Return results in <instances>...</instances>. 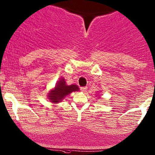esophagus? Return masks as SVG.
I'll list each match as a JSON object with an SVG mask.
<instances>
[{"label":"esophagus","instance_id":"obj_1","mask_svg":"<svg viewBox=\"0 0 155 155\" xmlns=\"http://www.w3.org/2000/svg\"><path fill=\"white\" fill-rule=\"evenodd\" d=\"M80 89H81V91H82V92L85 93L87 91V87H82L80 88Z\"/></svg>","mask_w":155,"mask_h":155}]
</instances>
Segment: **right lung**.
Here are the masks:
<instances>
[{
    "mask_svg": "<svg viewBox=\"0 0 155 155\" xmlns=\"http://www.w3.org/2000/svg\"><path fill=\"white\" fill-rule=\"evenodd\" d=\"M79 87L75 84L68 85L65 79L61 78L59 81L56 83L55 87L48 93V98L53 104L61 102L64 98L73 91H79Z\"/></svg>",
    "mask_w": 155,
    "mask_h": 155,
    "instance_id": "1",
    "label": "right lung"
}]
</instances>
